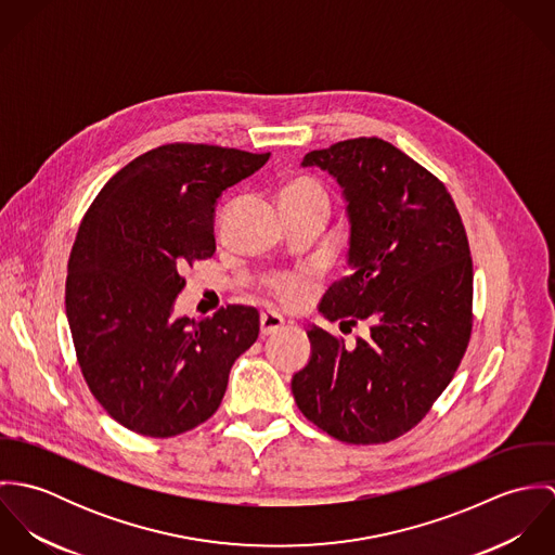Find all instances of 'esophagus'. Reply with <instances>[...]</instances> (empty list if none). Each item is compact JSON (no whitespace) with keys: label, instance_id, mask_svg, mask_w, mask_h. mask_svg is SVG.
I'll return each instance as SVG.
<instances>
[{"label":"esophagus","instance_id":"obj_1","mask_svg":"<svg viewBox=\"0 0 555 555\" xmlns=\"http://www.w3.org/2000/svg\"><path fill=\"white\" fill-rule=\"evenodd\" d=\"M284 326V318L273 314V312H262L260 314V335L269 337L275 335Z\"/></svg>","mask_w":555,"mask_h":555}]
</instances>
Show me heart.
Returning a JSON list of instances; mask_svg holds the SVG:
<instances>
[{
    "instance_id": "obj_1",
    "label": "heart",
    "mask_w": 555,
    "mask_h": 555,
    "mask_svg": "<svg viewBox=\"0 0 555 555\" xmlns=\"http://www.w3.org/2000/svg\"><path fill=\"white\" fill-rule=\"evenodd\" d=\"M282 207L322 209L328 214V192L314 177H297L282 190ZM269 293L284 306H297L308 293V278L297 273H273L264 280Z\"/></svg>"
}]
</instances>
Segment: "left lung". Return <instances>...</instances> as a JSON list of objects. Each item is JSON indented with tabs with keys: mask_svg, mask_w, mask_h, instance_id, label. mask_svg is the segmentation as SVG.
I'll return each instance as SVG.
<instances>
[{
	"mask_svg": "<svg viewBox=\"0 0 555 555\" xmlns=\"http://www.w3.org/2000/svg\"><path fill=\"white\" fill-rule=\"evenodd\" d=\"M341 188L350 224L348 269L318 312L370 324L354 348L320 326L293 376L299 410L348 444H378L412 429L451 383L473 331V258L460 211L427 168L383 139L310 152Z\"/></svg>",
	"mask_w": 555,
	"mask_h": 555,
	"instance_id": "1",
	"label": "left lung"
}]
</instances>
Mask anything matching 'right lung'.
<instances>
[{
  "label": "right lung",
  "instance_id": "obj_1",
  "mask_svg": "<svg viewBox=\"0 0 555 555\" xmlns=\"http://www.w3.org/2000/svg\"><path fill=\"white\" fill-rule=\"evenodd\" d=\"M269 156L162 145L113 175L87 209L66 317L89 391L130 431L170 438L205 423L256 341L254 308L227 306L205 320L172 312L181 271L216 251L218 198Z\"/></svg>",
  "mask_w": 555,
  "mask_h": 555
}]
</instances>
